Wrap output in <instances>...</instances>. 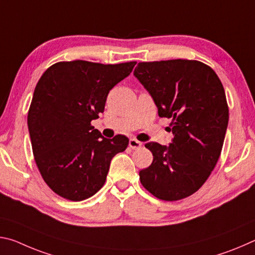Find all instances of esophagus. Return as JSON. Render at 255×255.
Segmentation results:
<instances>
[{
	"label": "esophagus",
	"instance_id": "34e87169",
	"mask_svg": "<svg viewBox=\"0 0 255 255\" xmlns=\"http://www.w3.org/2000/svg\"><path fill=\"white\" fill-rule=\"evenodd\" d=\"M141 145H143V144H141L139 140L135 139V138H131V139L129 140V147L132 148V149H137V148H139Z\"/></svg>",
	"mask_w": 255,
	"mask_h": 255
}]
</instances>
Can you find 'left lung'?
<instances>
[{"label":"left lung","mask_w":255,"mask_h":255,"mask_svg":"<svg viewBox=\"0 0 255 255\" xmlns=\"http://www.w3.org/2000/svg\"><path fill=\"white\" fill-rule=\"evenodd\" d=\"M133 74L150 93L158 116L170 118L173 140L145 144L153 162L139 171L143 187L165 201L184 199L209 178L228 124L225 90L210 66L189 59L140 62Z\"/></svg>","instance_id":"obj_1"}]
</instances>
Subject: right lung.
Here are the masks:
<instances>
[{
  "label": "right lung",
  "mask_w": 255,
  "mask_h": 255,
  "mask_svg": "<svg viewBox=\"0 0 255 255\" xmlns=\"http://www.w3.org/2000/svg\"><path fill=\"white\" fill-rule=\"evenodd\" d=\"M135 65L58 62L38 81L28 128L34 162L56 195L71 201L96 195L106 182L112 157L127 148L126 136L108 139L91 122L105 111L110 90Z\"/></svg>",
  "instance_id": "right-lung-1"
}]
</instances>
